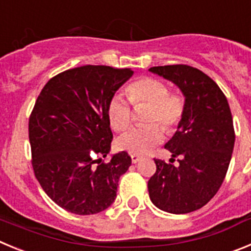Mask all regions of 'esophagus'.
Listing matches in <instances>:
<instances>
[{"instance_id": "1", "label": "esophagus", "mask_w": 251, "mask_h": 251, "mask_svg": "<svg viewBox=\"0 0 251 251\" xmlns=\"http://www.w3.org/2000/svg\"><path fill=\"white\" fill-rule=\"evenodd\" d=\"M130 158H132L133 163H137V162L141 161L142 157L141 156H137V154H132V156H130Z\"/></svg>"}]
</instances>
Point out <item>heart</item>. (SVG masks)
Segmentation results:
<instances>
[{"label":"heart","instance_id":"1","mask_svg":"<svg viewBox=\"0 0 251 251\" xmlns=\"http://www.w3.org/2000/svg\"><path fill=\"white\" fill-rule=\"evenodd\" d=\"M126 93L134 105H151L147 123L152 124L129 129L118 139L117 146L133 154H147L165 138L161 125L167 132H174L181 123L186 108L185 97L178 92H170L165 81L152 76L133 80L127 85ZM106 112L110 126L117 132H123L132 123V109L122 95H114L110 99Z\"/></svg>","mask_w":251,"mask_h":251}]
</instances>
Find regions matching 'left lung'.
Instances as JSON below:
<instances>
[{"label": "left lung", "instance_id": "left-lung-1", "mask_svg": "<svg viewBox=\"0 0 251 251\" xmlns=\"http://www.w3.org/2000/svg\"><path fill=\"white\" fill-rule=\"evenodd\" d=\"M150 72L176 84L186 100L182 121L165 146L172 157L181 156L179 165L154 159L150 199L166 212L188 214L205 206L223 185L235 143L232 115L219 85L199 69L165 65Z\"/></svg>", "mask_w": 251, "mask_h": 251}]
</instances>
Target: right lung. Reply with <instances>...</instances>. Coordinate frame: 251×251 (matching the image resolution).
<instances>
[{
	"label": "right lung",
	"mask_w": 251,
	"mask_h": 251,
	"mask_svg": "<svg viewBox=\"0 0 251 251\" xmlns=\"http://www.w3.org/2000/svg\"><path fill=\"white\" fill-rule=\"evenodd\" d=\"M132 75L130 69L104 65L69 69L37 97L28 121L32 168L46 195L66 211L98 214L114 202L132 159L124 151L101 159L113 139L106 110Z\"/></svg>",
	"instance_id": "1"
}]
</instances>
